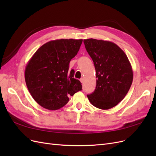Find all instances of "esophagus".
Listing matches in <instances>:
<instances>
[{"instance_id": "1", "label": "esophagus", "mask_w": 156, "mask_h": 156, "mask_svg": "<svg viewBox=\"0 0 156 156\" xmlns=\"http://www.w3.org/2000/svg\"><path fill=\"white\" fill-rule=\"evenodd\" d=\"M80 81H81L82 83H84V79L81 78V79H80Z\"/></svg>"}]
</instances>
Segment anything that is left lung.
Returning <instances> with one entry per match:
<instances>
[{"mask_svg": "<svg viewBox=\"0 0 156 156\" xmlns=\"http://www.w3.org/2000/svg\"><path fill=\"white\" fill-rule=\"evenodd\" d=\"M96 72V87L87 95L92 105L103 110L119 104L128 92L133 73L127 55L113 42L96 39L83 41Z\"/></svg>", "mask_w": 156, "mask_h": 156, "instance_id": "left-lung-1", "label": "left lung"}]
</instances>
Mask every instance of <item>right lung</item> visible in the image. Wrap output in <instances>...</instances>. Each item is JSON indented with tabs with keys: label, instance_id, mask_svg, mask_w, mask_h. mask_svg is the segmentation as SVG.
Here are the masks:
<instances>
[{
	"label": "right lung",
	"instance_id": "1",
	"mask_svg": "<svg viewBox=\"0 0 156 156\" xmlns=\"http://www.w3.org/2000/svg\"><path fill=\"white\" fill-rule=\"evenodd\" d=\"M83 40H52L37 49L25 71L27 87L32 97L48 110H57L69 96L82 90L81 83L69 70L71 60L78 53Z\"/></svg>",
	"mask_w": 156,
	"mask_h": 156
}]
</instances>
